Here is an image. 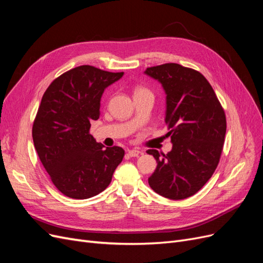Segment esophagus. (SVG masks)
<instances>
[{
  "instance_id": "34e87169",
  "label": "esophagus",
  "mask_w": 263,
  "mask_h": 263,
  "mask_svg": "<svg viewBox=\"0 0 263 263\" xmlns=\"http://www.w3.org/2000/svg\"><path fill=\"white\" fill-rule=\"evenodd\" d=\"M140 154H141V151L136 150V149H133V150H129V151H128L129 157H138Z\"/></svg>"
}]
</instances>
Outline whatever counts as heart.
I'll use <instances>...</instances> for the list:
<instances>
[{"label":"heart","instance_id":"b5f03b06","mask_svg":"<svg viewBox=\"0 0 263 263\" xmlns=\"http://www.w3.org/2000/svg\"><path fill=\"white\" fill-rule=\"evenodd\" d=\"M140 91H147L146 89H138L136 92H140Z\"/></svg>","mask_w":263,"mask_h":263}]
</instances>
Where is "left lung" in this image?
Listing matches in <instances>:
<instances>
[{"label":"left lung","instance_id":"obj_1","mask_svg":"<svg viewBox=\"0 0 263 263\" xmlns=\"http://www.w3.org/2000/svg\"><path fill=\"white\" fill-rule=\"evenodd\" d=\"M145 73L165 91L164 122L173 144L166 155L147 151L158 163L148 183L161 196L183 200L197 193L217 168L226 135L224 108L210 82L194 69L164 63Z\"/></svg>","mask_w":263,"mask_h":263}]
</instances>
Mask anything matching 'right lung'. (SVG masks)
Segmentation results:
<instances>
[{"instance_id":"obj_1","label":"right lung","mask_w":263,"mask_h":263,"mask_svg":"<svg viewBox=\"0 0 263 263\" xmlns=\"http://www.w3.org/2000/svg\"><path fill=\"white\" fill-rule=\"evenodd\" d=\"M123 74L80 66L55 78L43 95L33 124L34 146L63 195L76 200L98 195L123 160V148H104L90 134L105 87Z\"/></svg>"}]
</instances>
